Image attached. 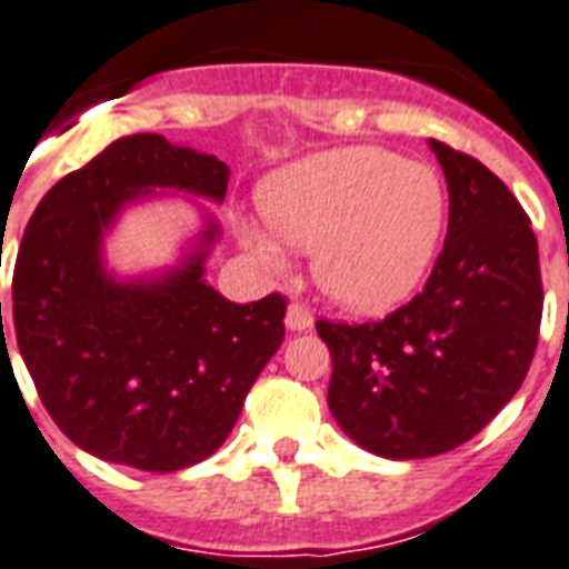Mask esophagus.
Instances as JSON below:
<instances>
[{"mask_svg":"<svg viewBox=\"0 0 569 569\" xmlns=\"http://www.w3.org/2000/svg\"><path fill=\"white\" fill-rule=\"evenodd\" d=\"M312 312H309L307 307H300V303H289V309H286V327L292 332H300V330H309L312 327Z\"/></svg>","mask_w":569,"mask_h":569,"instance_id":"34e87169","label":"esophagus"}]
</instances>
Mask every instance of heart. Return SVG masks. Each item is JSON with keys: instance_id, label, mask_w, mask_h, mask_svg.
Returning a JSON list of instances; mask_svg holds the SVG:
<instances>
[{"instance_id": "b5f03b06", "label": "heart", "mask_w": 569, "mask_h": 569, "mask_svg": "<svg viewBox=\"0 0 569 569\" xmlns=\"http://www.w3.org/2000/svg\"><path fill=\"white\" fill-rule=\"evenodd\" d=\"M445 189L423 163L353 146L312 154L262 187L269 228L242 221L239 239L269 269L312 251L318 286L353 312H386L427 277L445 233Z\"/></svg>"}]
</instances>
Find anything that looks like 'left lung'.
Returning <instances> with one entry per match:
<instances>
[{
  "label": "left lung",
  "mask_w": 569,
  "mask_h": 569,
  "mask_svg": "<svg viewBox=\"0 0 569 569\" xmlns=\"http://www.w3.org/2000/svg\"><path fill=\"white\" fill-rule=\"evenodd\" d=\"M450 224L423 292L377 325L316 330L330 348L327 403L382 459H429L470 441L523 386L538 348V239L511 189L470 154L429 140Z\"/></svg>",
  "instance_id": "left-lung-1"
}]
</instances>
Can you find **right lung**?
I'll return each mask as SVG.
<instances>
[{"label": "right lung", "instance_id": "right-lung-1", "mask_svg": "<svg viewBox=\"0 0 569 569\" xmlns=\"http://www.w3.org/2000/svg\"><path fill=\"white\" fill-rule=\"evenodd\" d=\"M228 178L216 154L133 133L60 178L22 233L20 357L60 432L99 459L172 473L212 456L283 345L286 298L233 303L204 280L212 216L163 274L122 280L104 266V233L124 207L154 192L224 201Z\"/></svg>", "mask_w": 569, "mask_h": 569}]
</instances>
